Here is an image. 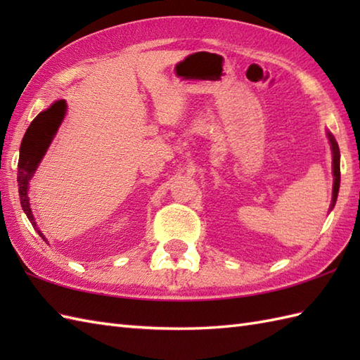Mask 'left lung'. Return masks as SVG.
I'll return each instance as SVG.
<instances>
[{"instance_id": "obj_1", "label": "left lung", "mask_w": 360, "mask_h": 360, "mask_svg": "<svg viewBox=\"0 0 360 360\" xmlns=\"http://www.w3.org/2000/svg\"><path fill=\"white\" fill-rule=\"evenodd\" d=\"M330 136V142H331V148H333V173H334V187H333V205L338 200V193H339V186H340V155H339V147L335 143L334 137Z\"/></svg>"}]
</instances>
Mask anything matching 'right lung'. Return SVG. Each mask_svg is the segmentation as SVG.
I'll list each match as a JSON object with an SVG mask.
<instances>
[{
  "mask_svg": "<svg viewBox=\"0 0 360 360\" xmlns=\"http://www.w3.org/2000/svg\"><path fill=\"white\" fill-rule=\"evenodd\" d=\"M65 111H66L65 101H58L56 103H52L51 108L41 111L32 120V124L29 125L20 147L18 178H17L18 193H20L21 207L25 210L30 223H32L34 229H37V223H34V215H32V210H30V204L27 198L29 179L32 178L34 172L37 170L38 164H40L41 158L44 156L46 150L49 147L53 134L57 133V128L60 127V124H62V120L65 117Z\"/></svg>",
  "mask_w": 360,
  "mask_h": 360,
  "instance_id": "right-lung-1",
  "label": "right lung"
}]
</instances>
